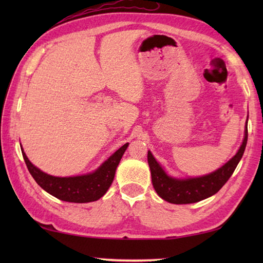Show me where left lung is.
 <instances>
[{
  "label": "left lung",
  "mask_w": 263,
  "mask_h": 263,
  "mask_svg": "<svg viewBox=\"0 0 263 263\" xmlns=\"http://www.w3.org/2000/svg\"><path fill=\"white\" fill-rule=\"evenodd\" d=\"M248 142V121L245 126V136L241 148L237 154L225 164L221 168L209 175L187 180H175L170 177L154 158L153 154L148 152V164L152 171V181L156 192L161 199L175 204L194 203L206 199L217 193L230 180L241 160Z\"/></svg>",
  "instance_id": "1"
}]
</instances>
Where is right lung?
Segmentation results:
<instances>
[{"label": "right lung", "instance_id": "right-lung-1", "mask_svg": "<svg viewBox=\"0 0 263 263\" xmlns=\"http://www.w3.org/2000/svg\"><path fill=\"white\" fill-rule=\"evenodd\" d=\"M127 146L128 143L122 146L96 172L74 177H55L45 174L30 163L24 150H22V156L33 180L46 192L68 202L86 203L100 199L107 191L114 180L116 167L119 166Z\"/></svg>", "mask_w": 263, "mask_h": 263}]
</instances>
